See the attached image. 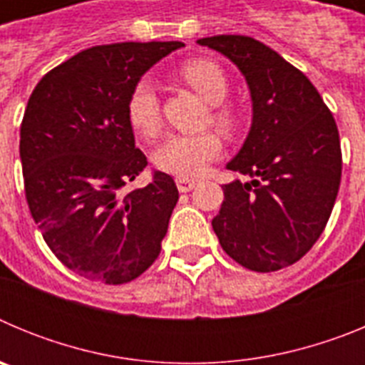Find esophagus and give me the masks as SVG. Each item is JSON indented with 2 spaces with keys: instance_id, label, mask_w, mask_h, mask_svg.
Returning a JSON list of instances; mask_svg holds the SVG:
<instances>
[{
  "instance_id": "34e87169",
  "label": "esophagus",
  "mask_w": 365,
  "mask_h": 365,
  "mask_svg": "<svg viewBox=\"0 0 365 365\" xmlns=\"http://www.w3.org/2000/svg\"><path fill=\"white\" fill-rule=\"evenodd\" d=\"M175 182H177V188H179L180 193L190 192V190H193V188H195V185H197L195 180H193V179H186V177H177Z\"/></svg>"
}]
</instances>
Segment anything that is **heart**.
Wrapping results in <instances>:
<instances>
[{"label":"heart","mask_w":365,"mask_h":365,"mask_svg":"<svg viewBox=\"0 0 365 365\" xmlns=\"http://www.w3.org/2000/svg\"><path fill=\"white\" fill-rule=\"evenodd\" d=\"M179 76L193 93H197L210 106V122L225 135H234L240 130L241 117L237 109L225 104L230 82L219 63L206 58H193L177 69ZM125 113L131 128L140 137L151 138L160 128V104L155 83L150 78L138 80L131 89L125 104ZM222 151L221 138L214 131L195 135H170L157 146L153 153L155 166L172 175L199 177L208 170Z\"/></svg>","instance_id":"1"}]
</instances>
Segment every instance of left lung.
I'll list each match as a JSON object with an SVG mask.
<instances>
[{
	"instance_id": "1",
	"label": "left lung",
	"mask_w": 365,
	"mask_h": 365,
	"mask_svg": "<svg viewBox=\"0 0 365 365\" xmlns=\"http://www.w3.org/2000/svg\"><path fill=\"white\" fill-rule=\"evenodd\" d=\"M240 67L252 125L228 170L252 177L222 186L212 219L222 250L248 270L274 272L318 241L336 201L341 150L333 113L299 69L250 36L201 38Z\"/></svg>"
}]
</instances>
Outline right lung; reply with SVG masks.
Here are the masks:
<instances>
[{"instance_id": "obj_1", "label": "right lung", "mask_w": 365, "mask_h": 365, "mask_svg": "<svg viewBox=\"0 0 365 365\" xmlns=\"http://www.w3.org/2000/svg\"><path fill=\"white\" fill-rule=\"evenodd\" d=\"M180 47L96 45L51 69L29 98L19 130L29 210L54 256L82 278L122 285L160 254L179 192L155 172L122 193L148 166L125 104L140 76Z\"/></svg>"}]
</instances>
